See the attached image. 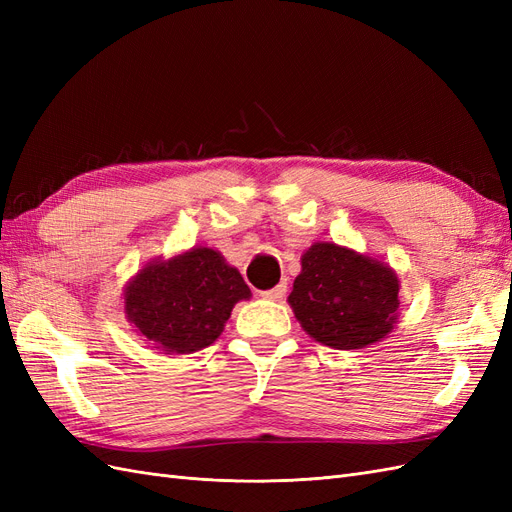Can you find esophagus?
<instances>
[{
	"mask_svg": "<svg viewBox=\"0 0 512 512\" xmlns=\"http://www.w3.org/2000/svg\"><path fill=\"white\" fill-rule=\"evenodd\" d=\"M286 288H288L286 284H277L275 288L262 292V297L269 299V301H282L286 297Z\"/></svg>",
	"mask_w": 512,
	"mask_h": 512,
	"instance_id": "esophagus-1",
	"label": "esophagus"
}]
</instances>
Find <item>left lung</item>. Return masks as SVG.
Returning a JSON list of instances; mask_svg holds the SVG:
<instances>
[{"label": "left lung", "instance_id": "8db88e82", "mask_svg": "<svg viewBox=\"0 0 512 512\" xmlns=\"http://www.w3.org/2000/svg\"><path fill=\"white\" fill-rule=\"evenodd\" d=\"M397 294V275L382 262L335 243H316L301 258L288 303L316 342L356 350L393 331Z\"/></svg>", "mask_w": 512, "mask_h": 512}]
</instances>
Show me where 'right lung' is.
<instances>
[{
    "mask_svg": "<svg viewBox=\"0 0 512 512\" xmlns=\"http://www.w3.org/2000/svg\"><path fill=\"white\" fill-rule=\"evenodd\" d=\"M250 294L220 252L194 247L141 269L126 288V314L153 348L188 354L211 346L232 307Z\"/></svg>",
    "mask_w": 512,
    "mask_h": 512,
    "instance_id": "obj_1",
    "label": "right lung"
}]
</instances>
